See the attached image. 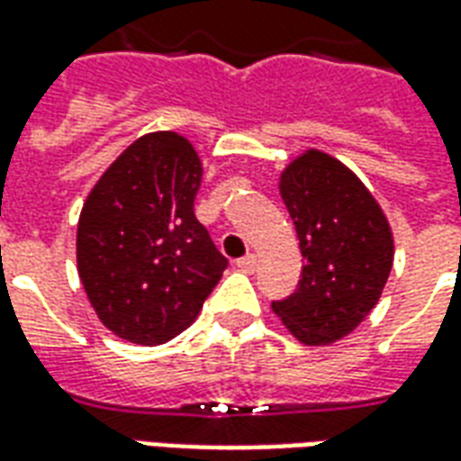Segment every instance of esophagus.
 <instances>
[{
    "label": "esophagus",
    "instance_id": "esophagus-1",
    "mask_svg": "<svg viewBox=\"0 0 461 461\" xmlns=\"http://www.w3.org/2000/svg\"><path fill=\"white\" fill-rule=\"evenodd\" d=\"M237 267L244 271H254V267H257V257H254V254H247V257H241V259L237 261Z\"/></svg>",
    "mask_w": 461,
    "mask_h": 461
}]
</instances>
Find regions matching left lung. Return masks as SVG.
I'll use <instances>...</instances> for the list:
<instances>
[{
	"label": "left lung",
	"mask_w": 461,
	"mask_h": 461,
	"mask_svg": "<svg viewBox=\"0 0 461 461\" xmlns=\"http://www.w3.org/2000/svg\"><path fill=\"white\" fill-rule=\"evenodd\" d=\"M303 271L274 313L303 343L343 339L373 311L393 269V231L375 197L343 162L303 152L281 175Z\"/></svg>",
	"instance_id": "8db88e82"
}]
</instances>
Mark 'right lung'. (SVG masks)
<instances>
[{"label":"right lung","mask_w":461,"mask_h":461,"mask_svg":"<svg viewBox=\"0 0 461 461\" xmlns=\"http://www.w3.org/2000/svg\"><path fill=\"white\" fill-rule=\"evenodd\" d=\"M202 162L182 135H142L88 194L76 259L91 306L122 340L160 346L200 313L230 261L194 217Z\"/></svg>","instance_id":"obj_1"}]
</instances>
